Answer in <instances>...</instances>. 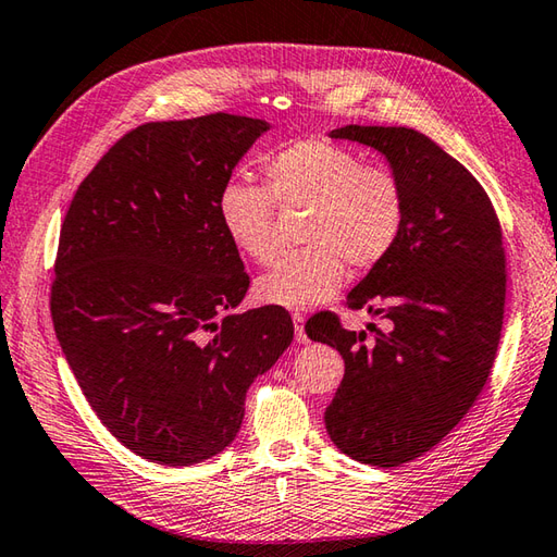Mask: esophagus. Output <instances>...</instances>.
Wrapping results in <instances>:
<instances>
[{
	"label": "esophagus",
	"instance_id": "obj_1",
	"mask_svg": "<svg viewBox=\"0 0 557 557\" xmlns=\"http://www.w3.org/2000/svg\"><path fill=\"white\" fill-rule=\"evenodd\" d=\"M292 321H294V335H297V343H309V335L307 331H304V323H307V319H304V313H292Z\"/></svg>",
	"mask_w": 557,
	"mask_h": 557
}]
</instances>
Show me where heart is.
Listing matches in <instances>:
<instances>
[{
    "label": "heart",
    "instance_id": "1",
    "mask_svg": "<svg viewBox=\"0 0 557 557\" xmlns=\"http://www.w3.org/2000/svg\"><path fill=\"white\" fill-rule=\"evenodd\" d=\"M268 190L228 181L216 195V216L238 253L265 265L277 253L272 201L309 207L301 238L307 250L280 258L256 282L260 301L313 309L343 287L347 265L369 270L396 248L406 224V190L394 171L367 166L352 149L301 139L263 161Z\"/></svg>",
    "mask_w": 557,
    "mask_h": 557
}]
</instances>
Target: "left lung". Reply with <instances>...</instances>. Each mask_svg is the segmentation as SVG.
<instances>
[{
	"instance_id": "8db88e82",
	"label": "left lung",
	"mask_w": 557,
	"mask_h": 557,
	"mask_svg": "<svg viewBox=\"0 0 557 557\" xmlns=\"http://www.w3.org/2000/svg\"><path fill=\"white\" fill-rule=\"evenodd\" d=\"M333 139L376 149L406 190L396 248L347 294L388 331H347L321 313L307 335L335 347L345 376L325 408L343 454L396 468L440 444L481 394L503 333L505 248L487 193L418 129L345 125Z\"/></svg>"
}]
</instances>
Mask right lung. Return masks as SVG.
<instances>
[{
	"instance_id": "add662e5",
	"label": "right lung",
	"mask_w": 557,
	"mask_h": 557,
	"mask_svg": "<svg viewBox=\"0 0 557 557\" xmlns=\"http://www.w3.org/2000/svg\"><path fill=\"white\" fill-rule=\"evenodd\" d=\"M268 129L228 113L139 125L64 216L54 333L98 420L141 459L193 466L224 451L248 386L292 345L282 307L226 313L250 280L216 195Z\"/></svg>"
}]
</instances>
